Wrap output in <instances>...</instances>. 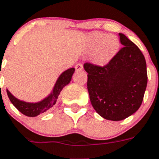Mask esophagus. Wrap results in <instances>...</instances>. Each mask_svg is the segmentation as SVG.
Masks as SVG:
<instances>
[{"label": "esophagus", "mask_w": 159, "mask_h": 159, "mask_svg": "<svg viewBox=\"0 0 159 159\" xmlns=\"http://www.w3.org/2000/svg\"><path fill=\"white\" fill-rule=\"evenodd\" d=\"M75 69L77 71H81V70H82V69H83V65H82V63L77 64L75 66Z\"/></svg>", "instance_id": "1"}]
</instances>
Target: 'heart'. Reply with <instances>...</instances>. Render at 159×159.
<instances>
[{
	"label": "heart",
	"mask_w": 159,
	"mask_h": 159,
	"mask_svg": "<svg viewBox=\"0 0 159 159\" xmlns=\"http://www.w3.org/2000/svg\"><path fill=\"white\" fill-rule=\"evenodd\" d=\"M92 48L96 49L94 61L98 65H106L117 54L120 41L114 34H96L92 39Z\"/></svg>",
	"instance_id": "obj_1"
}]
</instances>
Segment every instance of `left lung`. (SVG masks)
Here are the masks:
<instances>
[{
    "mask_svg": "<svg viewBox=\"0 0 159 159\" xmlns=\"http://www.w3.org/2000/svg\"><path fill=\"white\" fill-rule=\"evenodd\" d=\"M119 35L124 47L107 65L84 64L92 106L113 121L125 120L139 109L148 79L144 55L125 34Z\"/></svg>",
    "mask_w": 159,
    "mask_h": 159,
    "instance_id": "obj_1",
    "label": "left lung"
}]
</instances>
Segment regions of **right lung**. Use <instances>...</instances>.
<instances>
[{"instance_id":"1","label":"right lung","mask_w":159,"mask_h":159,"mask_svg":"<svg viewBox=\"0 0 159 159\" xmlns=\"http://www.w3.org/2000/svg\"><path fill=\"white\" fill-rule=\"evenodd\" d=\"M74 71H75V69L71 68V69H67L66 71L61 73L59 78L57 79L56 84H55L52 92L49 94V96H48L46 98H44L40 102H35V103L23 102V101H21V100L15 98L9 90H6L8 97H9L10 102L13 103V105L20 112L26 116H37L38 115L48 111L56 104L60 93L62 90V89L70 82Z\"/></svg>"}]
</instances>
